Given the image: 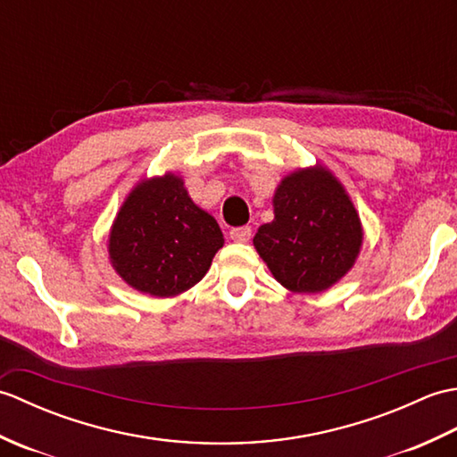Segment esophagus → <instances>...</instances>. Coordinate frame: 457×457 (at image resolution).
Listing matches in <instances>:
<instances>
[{
    "instance_id": "obj_1",
    "label": "esophagus",
    "mask_w": 457,
    "mask_h": 457,
    "mask_svg": "<svg viewBox=\"0 0 457 457\" xmlns=\"http://www.w3.org/2000/svg\"><path fill=\"white\" fill-rule=\"evenodd\" d=\"M229 237L234 239V241H239V244H245V241L251 239V228H249V226L231 228V229H229Z\"/></svg>"
}]
</instances>
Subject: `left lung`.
Listing matches in <instances>:
<instances>
[{
    "label": "left lung",
    "mask_w": 457,
    "mask_h": 457,
    "mask_svg": "<svg viewBox=\"0 0 457 457\" xmlns=\"http://www.w3.org/2000/svg\"><path fill=\"white\" fill-rule=\"evenodd\" d=\"M273 206L275 220L257 229L253 244L280 285L293 293H322L353 267L361 223L328 170L293 172L280 182Z\"/></svg>",
    "instance_id": "1"
}]
</instances>
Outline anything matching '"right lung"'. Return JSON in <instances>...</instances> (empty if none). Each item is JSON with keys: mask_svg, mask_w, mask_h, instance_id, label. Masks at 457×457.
Listing matches in <instances>:
<instances>
[{"mask_svg": "<svg viewBox=\"0 0 457 457\" xmlns=\"http://www.w3.org/2000/svg\"><path fill=\"white\" fill-rule=\"evenodd\" d=\"M223 236L210 213L174 174L141 182L121 206L110 234L120 277L151 296H174L208 273Z\"/></svg>", "mask_w": 457, "mask_h": 457, "instance_id": "obj_1", "label": "right lung"}]
</instances>
